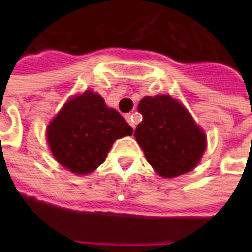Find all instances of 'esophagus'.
<instances>
[{"label":"esophagus","mask_w":252,"mask_h":252,"mask_svg":"<svg viewBox=\"0 0 252 252\" xmlns=\"http://www.w3.org/2000/svg\"><path fill=\"white\" fill-rule=\"evenodd\" d=\"M126 120L129 123V126H132V128H135V121H133V116L129 113V115H126Z\"/></svg>","instance_id":"1"}]
</instances>
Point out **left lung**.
Returning <instances> with one entry per match:
<instances>
[{"instance_id": "left-lung-1", "label": "left lung", "mask_w": 252, "mask_h": 252, "mask_svg": "<svg viewBox=\"0 0 252 252\" xmlns=\"http://www.w3.org/2000/svg\"><path fill=\"white\" fill-rule=\"evenodd\" d=\"M137 110L143 120L135 137L155 171L173 178L194 169L205 151L206 139L189 112L166 94L144 97Z\"/></svg>"}]
</instances>
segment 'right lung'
Listing matches in <instances>:
<instances>
[{"mask_svg": "<svg viewBox=\"0 0 252 252\" xmlns=\"http://www.w3.org/2000/svg\"><path fill=\"white\" fill-rule=\"evenodd\" d=\"M124 117L105 105L99 94L85 92L70 99L47 128V140L63 167L89 174L105 162L116 139L131 136Z\"/></svg>", "mask_w": 252, "mask_h": 252, "instance_id": "1", "label": "right lung"}]
</instances>
